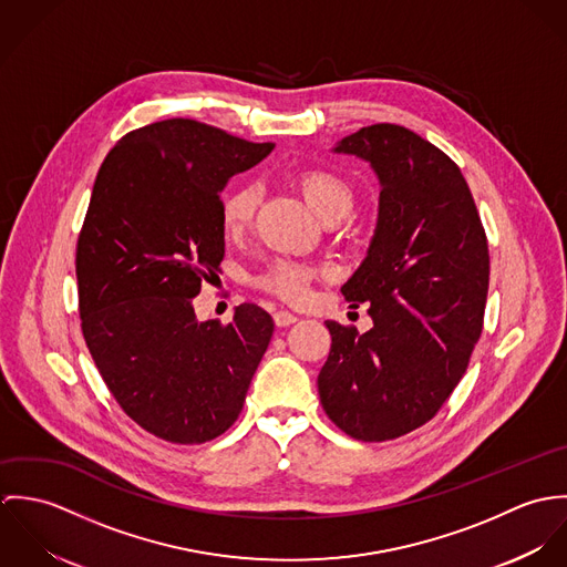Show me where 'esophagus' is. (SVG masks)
Segmentation results:
<instances>
[{"instance_id":"1","label":"esophagus","mask_w":567,"mask_h":567,"mask_svg":"<svg viewBox=\"0 0 567 567\" xmlns=\"http://www.w3.org/2000/svg\"><path fill=\"white\" fill-rule=\"evenodd\" d=\"M275 323L277 327H288V324L297 323V317L288 310H279V312H275Z\"/></svg>"}]
</instances>
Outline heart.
Instances as JSON below:
<instances>
[{
  "label": "heart",
  "instance_id": "heart-1",
  "mask_svg": "<svg viewBox=\"0 0 567 567\" xmlns=\"http://www.w3.org/2000/svg\"><path fill=\"white\" fill-rule=\"evenodd\" d=\"M297 185L308 200V205L315 209V214L321 220L329 218H342L353 200V189L349 181L331 169V167H308L297 174ZM259 192L252 183H236L231 185L220 200V218L223 227L229 236H240L248 229L255 207H257ZM319 275L317 268L290 261V259H275L259 277L257 284L272 292L279 295L288 301H301L308 295L310 279Z\"/></svg>",
  "mask_w": 567,
  "mask_h": 567
}]
</instances>
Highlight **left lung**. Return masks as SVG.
Returning <instances> with one entry per match:
<instances>
[{"label":"left lung","mask_w":567,"mask_h":567,"mask_svg":"<svg viewBox=\"0 0 567 567\" xmlns=\"http://www.w3.org/2000/svg\"><path fill=\"white\" fill-rule=\"evenodd\" d=\"M333 153L369 163L380 181L375 234L340 288L369 303L373 327L327 321L319 373L327 416L358 441H391L430 421L452 395L483 333L485 229L461 167L398 124L364 126Z\"/></svg>","instance_id":"obj_1"}]
</instances>
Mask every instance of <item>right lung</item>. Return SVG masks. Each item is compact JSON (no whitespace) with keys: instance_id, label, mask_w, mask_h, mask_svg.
<instances>
[{"instance_id":"add662e5","label":"right lung","mask_w":567,"mask_h":567,"mask_svg":"<svg viewBox=\"0 0 567 567\" xmlns=\"http://www.w3.org/2000/svg\"><path fill=\"white\" fill-rule=\"evenodd\" d=\"M272 148L174 117L124 135L95 176L76 248L82 336L115 402L163 441L227 432L268 349L266 310L200 323L194 297L225 257L220 192Z\"/></svg>"}]
</instances>
